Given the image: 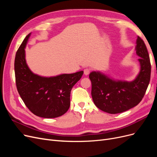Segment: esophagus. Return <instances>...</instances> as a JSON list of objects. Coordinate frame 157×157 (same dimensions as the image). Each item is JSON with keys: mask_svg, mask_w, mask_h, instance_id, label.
I'll return each mask as SVG.
<instances>
[{"mask_svg": "<svg viewBox=\"0 0 157 157\" xmlns=\"http://www.w3.org/2000/svg\"><path fill=\"white\" fill-rule=\"evenodd\" d=\"M90 69L88 68H86L84 70V74L85 75H88L90 74Z\"/></svg>", "mask_w": 157, "mask_h": 157, "instance_id": "1", "label": "esophagus"}]
</instances>
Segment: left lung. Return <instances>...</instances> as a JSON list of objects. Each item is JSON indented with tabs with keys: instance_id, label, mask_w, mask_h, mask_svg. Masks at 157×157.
Listing matches in <instances>:
<instances>
[{
	"instance_id": "8db88e82",
	"label": "left lung",
	"mask_w": 157,
	"mask_h": 157,
	"mask_svg": "<svg viewBox=\"0 0 157 157\" xmlns=\"http://www.w3.org/2000/svg\"><path fill=\"white\" fill-rule=\"evenodd\" d=\"M136 50L140 64V71L132 82L115 80L100 72L90 73L92 97L95 105L110 114L124 112L136 106L142 100L151 78V65L144 41L140 36Z\"/></svg>"
}]
</instances>
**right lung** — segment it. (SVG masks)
Returning <instances> with one entry per match:
<instances>
[{
  "label": "right lung",
  "mask_w": 157,
  "mask_h": 157,
  "mask_svg": "<svg viewBox=\"0 0 157 157\" xmlns=\"http://www.w3.org/2000/svg\"><path fill=\"white\" fill-rule=\"evenodd\" d=\"M31 33L18 48L14 61L16 87L25 105L34 115L47 118L63 115L70 107L71 89L83 71L44 77L33 73L25 61V48Z\"/></svg>",
  "instance_id": "right-lung-1"
}]
</instances>
